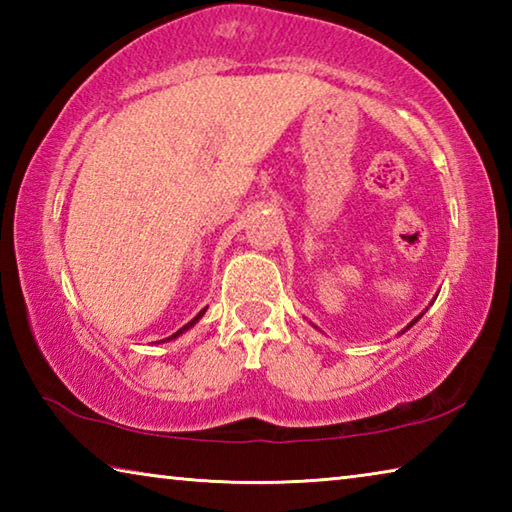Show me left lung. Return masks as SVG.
<instances>
[{
  "label": "left lung",
  "mask_w": 512,
  "mask_h": 512,
  "mask_svg": "<svg viewBox=\"0 0 512 512\" xmlns=\"http://www.w3.org/2000/svg\"><path fill=\"white\" fill-rule=\"evenodd\" d=\"M420 318H422V314H420V316H418V318H415V320H413V323H411V325H409V327H413V325H415V323H418V320H420ZM409 327H406V329H409Z\"/></svg>",
  "instance_id": "1"
}]
</instances>
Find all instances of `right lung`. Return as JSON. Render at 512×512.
Segmentation results:
<instances>
[{"mask_svg": "<svg viewBox=\"0 0 512 512\" xmlns=\"http://www.w3.org/2000/svg\"><path fill=\"white\" fill-rule=\"evenodd\" d=\"M205 309H207V307H205ZM205 309H201V311H198V314H196V316H194L192 320H189V323H187L185 327H180L176 334H171V336H169V339H164V341H171V339H176V336H180V334H183V332H187V329H189V327H194V325L198 323V320H201V318H203V314H205Z\"/></svg>", "mask_w": 512, "mask_h": 512, "instance_id": "add662e5", "label": "right lung"}]
</instances>
